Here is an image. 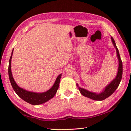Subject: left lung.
I'll return each instance as SVG.
<instances>
[{
    "label": "left lung",
    "instance_id": "1",
    "mask_svg": "<svg viewBox=\"0 0 131 131\" xmlns=\"http://www.w3.org/2000/svg\"><path fill=\"white\" fill-rule=\"evenodd\" d=\"M111 39H112L114 46L116 49V54H117V57L119 62L118 73L115 78L109 84L106 86L102 92L99 93L96 92H92L89 91L87 90H85V89L80 87L78 84L77 83V87H78L80 93H81L83 96L87 97L88 98L91 99L92 100H96V101H102V100L106 99L110 96L112 95L118 87L122 79V74H123V65H122V61L121 60L120 54H119V50L117 48V47H116L115 41L114 40V39L112 37H111Z\"/></svg>",
    "mask_w": 131,
    "mask_h": 131
}]
</instances>
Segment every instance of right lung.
Here are the masks:
<instances>
[{
    "label": "right lung",
    "instance_id": "add662e5",
    "mask_svg": "<svg viewBox=\"0 0 131 131\" xmlns=\"http://www.w3.org/2000/svg\"><path fill=\"white\" fill-rule=\"evenodd\" d=\"M13 52V50H12V54H11L9 59V66H8V75H9L11 85H12V88L16 94L25 101L33 105L42 104L52 99L56 93L58 87H59L60 79L62 74H60L57 77L52 87L49 90L46 92H44L38 93L24 90L17 84L12 76V71H11V61H12Z\"/></svg>",
    "mask_w": 131,
    "mask_h": 131
}]
</instances>
